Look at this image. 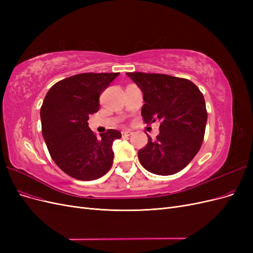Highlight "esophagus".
I'll list each match as a JSON object with an SVG mask.
<instances>
[{"mask_svg":"<svg viewBox=\"0 0 253 253\" xmlns=\"http://www.w3.org/2000/svg\"><path fill=\"white\" fill-rule=\"evenodd\" d=\"M121 134H122V136H124V137H127V136H129V135H132L133 132L129 131V129H127V131H122Z\"/></svg>","mask_w":253,"mask_h":253,"instance_id":"esophagus-1","label":"esophagus"}]
</instances>
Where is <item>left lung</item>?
Instances as JSON below:
<instances>
[{
  "label": "left lung",
  "mask_w": 253,
  "mask_h": 253,
  "mask_svg": "<svg viewBox=\"0 0 253 253\" xmlns=\"http://www.w3.org/2000/svg\"><path fill=\"white\" fill-rule=\"evenodd\" d=\"M143 94L141 115L145 124L160 122L154 140L138 151L145 170L157 175L181 171L200 151L208 114L195 84L165 74L126 73Z\"/></svg>",
  "instance_id": "obj_1"
}]
</instances>
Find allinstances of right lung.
<instances>
[{
  "instance_id": "1",
  "label": "right lung",
  "mask_w": 253,
  "mask_h": 253,
  "mask_svg": "<svg viewBox=\"0 0 253 253\" xmlns=\"http://www.w3.org/2000/svg\"><path fill=\"white\" fill-rule=\"evenodd\" d=\"M119 73H84L57 82L41 106L42 135L56 165L79 180H94L113 165L117 129L97 138L88 127V115L99 110V97Z\"/></svg>"
}]
</instances>
